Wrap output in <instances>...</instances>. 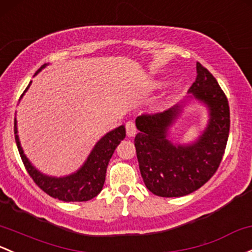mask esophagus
<instances>
[{"label":"esophagus","mask_w":252,"mask_h":252,"mask_svg":"<svg viewBox=\"0 0 252 252\" xmlns=\"http://www.w3.org/2000/svg\"><path fill=\"white\" fill-rule=\"evenodd\" d=\"M126 135H128L129 137L134 136V135L136 134V128H135V124L133 122H126Z\"/></svg>","instance_id":"esophagus-1"}]
</instances>
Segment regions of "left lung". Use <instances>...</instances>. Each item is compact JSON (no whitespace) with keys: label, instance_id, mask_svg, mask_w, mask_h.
Returning a JSON list of instances; mask_svg holds the SVG:
<instances>
[{"label":"left lung","instance_id":"left-lung-1","mask_svg":"<svg viewBox=\"0 0 252 252\" xmlns=\"http://www.w3.org/2000/svg\"><path fill=\"white\" fill-rule=\"evenodd\" d=\"M189 93L209 111L208 126L192 144H174L168 139L184 102L161 113L139 116L135 121L140 173L148 190L159 197H182L200 189L216 173L226 150L231 124L228 100L202 63H197V78Z\"/></svg>","mask_w":252,"mask_h":252}]
</instances>
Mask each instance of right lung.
<instances>
[{"mask_svg": "<svg viewBox=\"0 0 252 252\" xmlns=\"http://www.w3.org/2000/svg\"><path fill=\"white\" fill-rule=\"evenodd\" d=\"M47 65L48 63L42 65L37 70L35 75H37ZM30 84L21 94L20 99L25 94V92L28 91ZM14 134L21 160H23L29 175L32 177V180L39 189L44 190L50 197L63 200V202H87V200H91L94 197H96L101 192L105 184L106 169H107L108 161L112 157L116 147L126 137V128H124V126H121L111 130L105 136H102L92 150L91 155L88 156L83 165L76 173L63 177H53L42 174L30 163L28 157L24 155L23 148L20 146L19 136H18L17 119L15 118Z\"/></svg>", "mask_w": 252, "mask_h": 252, "instance_id": "right-lung-1", "label": "right lung"}]
</instances>
